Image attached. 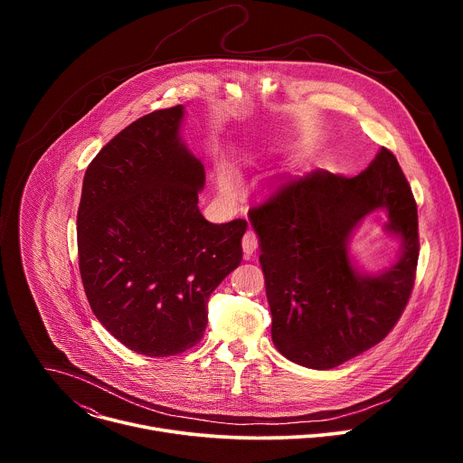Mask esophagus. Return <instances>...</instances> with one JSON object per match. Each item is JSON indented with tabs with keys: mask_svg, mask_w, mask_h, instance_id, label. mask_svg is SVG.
I'll use <instances>...</instances> for the list:
<instances>
[{
	"mask_svg": "<svg viewBox=\"0 0 463 463\" xmlns=\"http://www.w3.org/2000/svg\"><path fill=\"white\" fill-rule=\"evenodd\" d=\"M241 247H243V256H245V258H250L252 252H254L256 247H258V238H256V234H254L252 231H247V232L243 234V238H241Z\"/></svg>",
	"mask_w": 463,
	"mask_h": 463,
	"instance_id": "34e87169",
	"label": "esophagus"
}]
</instances>
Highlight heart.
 Wrapping results in <instances>:
<instances>
[{
    "label": "heart",
    "mask_w": 463,
    "mask_h": 463,
    "mask_svg": "<svg viewBox=\"0 0 463 463\" xmlns=\"http://www.w3.org/2000/svg\"><path fill=\"white\" fill-rule=\"evenodd\" d=\"M216 183H218L220 190L225 192V194H234L236 192L238 179H236V174H234L231 165H227V163H220L218 165V168H216Z\"/></svg>",
    "instance_id": "heart-1"
}]
</instances>
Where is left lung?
Returning a JSON list of instances; mask_svg holds the SVG:
<instances>
[{
	"label": "left lung",
	"instance_id": "8db88e82",
	"mask_svg": "<svg viewBox=\"0 0 463 463\" xmlns=\"http://www.w3.org/2000/svg\"><path fill=\"white\" fill-rule=\"evenodd\" d=\"M375 210L402 241L399 258L372 276L356 268L349 240ZM273 315L271 337L289 361L329 370L381 343L400 320L420 256L418 207L392 152L381 148L355 177L313 170L249 211Z\"/></svg>",
	"mask_w": 463,
	"mask_h": 463
}]
</instances>
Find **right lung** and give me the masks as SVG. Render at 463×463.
<instances>
[{
    "label": "right lung",
    "instance_id": "right-lung-1",
    "mask_svg": "<svg viewBox=\"0 0 463 463\" xmlns=\"http://www.w3.org/2000/svg\"><path fill=\"white\" fill-rule=\"evenodd\" d=\"M184 108L126 126L90 163L77 216L79 268L99 322L131 352L183 354L207 327V302L241 261L245 220L197 207L205 168L181 139Z\"/></svg>",
    "mask_w": 463,
    "mask_h": 463
}]
</instances>
